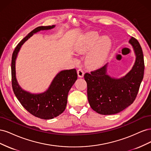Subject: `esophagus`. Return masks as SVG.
<instances>
[{"label": "esophagus", "mask_w": 151, "mask_h": 151, "mask_svg": "<svg viewBox=\"0 0 151 151\" xmlns=\"http://www.w3.org/2000/svg\"><path fill=\"white\" fill-rule=\"evenodd\" d=\"M84 73L83 70L81 69V68H79V69L77 70V75H78L79 77H83L84 76Z\"/></svg>", "instance_id": "34e87169"}]
</instances>
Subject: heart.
<instances>
[{
	"instance_id": "b5f03b06",
	"label": "heart",
	"mask_w": 151,
	"mask_h": 151,
	"mask_svg": "<svg viewBox=\"0 0 151 151\" xmlns=\"http://www.w3.org/2000/svg\"><path fill=\"white\" fill-rule=\"evenodd\" d=\"M99 40V36L95 34L88 35L81 41L76 48L77 53H85L98 43L87 58L88 63L93 67H97L101 64L111 46L110 40L108 38L104 37L98 42Z\"/></svg>"
}]
</instances>
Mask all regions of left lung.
<instances>
[{"mask_svg": "<svg viewBox=\"0 0 151 151\" xmlns=\"http://www.w3.org/2000/svg\"><path fill=\"white\" fill-rule=\"evenodd\" d=\"M129 43L136 59L132 70L124 77L115 79L109 76L106 74L107 64L84 74L90 106L101 115H113L123 111L133 103L138 94L144 77V55L135 38L132 37Z\"/></svg>", "mask_w": 151, "mask_h": 151, "instance_id": "obj_1", "label": "left lung"}]
</instances>
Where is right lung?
Listing matches in <instances>:
<instances>
[{"mask_svg":"<svg viewBox=\"0 0 151 151\" xmlns=\"http://www.w3.org/2000/svg\"><path fill=\"white\" fill-rule=\"evenodd\" d=\"M53 26H39L35 28L18 43L14 50L11 62L12 89L19 101L31 115L42 119L48 120L58 116L67 106L68 94L77 79L75 68L62 70L52 81L48 89L43 93L31 94L22 89L16 76V60L21 46L34 33L41 30L51 29Z\"/></svg>","mask_w":151,"mask_h":151,"instance_id":"add662e5","label":"right lung"}]
</instances>
